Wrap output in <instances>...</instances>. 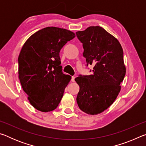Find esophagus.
<instances>
[{"instance_id": "obj_1", "label": "esophagus", "mask_w": 146, "mask_h": 146, "mask_svg": "<svg viewBox=\"0 0 146 146\" xmlns=\"http://www.w3.org/2000/svg\"><path fill=\"white\" fill-rule=\"evenodd\" d=\"M75 76H73L72 77H71V81H72L73 82H75Z\"/></svg>"}]
</instances>
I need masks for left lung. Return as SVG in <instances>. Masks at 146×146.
<instances>
[{
    "label": "left lung",
    "instance_id": "left-lung-1",
    "mask_svg": "<svg viewBox=\"0 0 146 146\" xmlns=\"http://www.w3.org/2000/svg\"><path fill=\"white\" fill-rule=\"evenodd\" d=\"M76 34L82 43L87 66H94L92 75L75 79L80 87L76 102L82 111L97 115L114 102L120 91L125 75L123 49L119 41L100 26Z\"/></svg>",
    "mask_w": 146,
    "mask_h": 146
}]
</instances>
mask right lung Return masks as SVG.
<instances>
[{"mask_svg":"<svg viewBox=\"0 0 146 146\" xmlns=\"http://www.w3.org/2000/svg\"><path fill=\"white\" fill-rule=\"evenodd\" d=\"M75 37L68 29L47 27L32 35L22 48L19 78L33 107L42 112L57 108L71 76L62 71L60 49Z\"/></svg>","mask_w":146,"mask_h":146,"instance_id":"obj_1","label":"right lung"}]
</instances>
